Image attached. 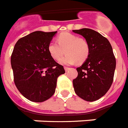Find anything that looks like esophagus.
I'll list each match as a JSON object with an SVG mask.
<instances>
[{
  "label": "esophagus",
  "mask_w": 128,
  "mask_h": 128,
  "mask_svg": "<svg viewBox=\"0 0 128 128\" xmlns=\"http://www.w3.org/2000/svg\"><path fill=\"white\" fill-rule=\"evenodd\" d=\"M70 69V68H68V67H66V66H64V70L66 71H68V70Z\"/></svg>",
  "instance_id": "34e87169"
}]
</instances>
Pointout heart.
<instances>
[{"label":"heart","mask_w":128,"mask_h":128,"mask_svg":"<svg viewBox=\"0 0 128 128\" xmlns=\"http://www.w3.org/2000/svg\"><path fill=\"white\" fill-rule=\"evenodd\" d=\"M57 42L51 41L48 46V51L50 55L54 60H60L62 64L70 65L77 62L82 64L87 60L90 53L89 45L85 39L78 38L76 36L70 33H63L57 38Z\"/></svg>","instance_id":"heart-1"}]
</instances>
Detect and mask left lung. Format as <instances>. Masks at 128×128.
I'll list each match as a JSON object with an SVG mask.
<instances>
[{"instance_id":"8db88e82","label":"left lung","mask_w":128,"mask_h":128,"mask_svg":"<svg viewBox=\"0 0 128 128\" xmlns=\"http://www.w3.org/2000/svg\"><path fill=\"white\" fill-rule=\"evenodd\" d=\"M81 35L90 48L88 57L78 67V76L73 80L76 94L88 102L103 97L112 86L116 69V58L109 41L90 28L73 30Z\"/></svg>"}]
</instances>
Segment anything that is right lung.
Returning a JSON list of instances; mask_svg holds the SVG:
<instances>
[{
  "label": "right lung",
  "mask_w": 128,
  "mask_h": 128,
  "mask_svg": "<svg viewBox=\"0 0 128 128\" xmlns=\"http://www.w3.org/2000/svg\"><path fill=\"white\" fill-rule=\"evenodd\" d=\"M57 31H36L19 39L11 56L14 81L28 100L42 102L52 96L63 66L50 55L48 46Z\"/></svg>",
  "instance_id": "right-lung-1"
}]
</instances>
